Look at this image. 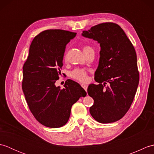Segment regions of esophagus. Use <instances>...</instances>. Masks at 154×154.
I'll return each instance as SVG.
<instances>
[{"mask_svg": "<svg viewBox=\"0 0 154 154\" xmlns=\"http://www.w3.org/2000/svg\"><path fill=\"white\" fill-rule=\"evenodd\" d=\"M81 87H82L83 88V89H84L85 90V91L87 90V87H88L87 85H86V84H81Z\"/></svg>", "mask_w": 154, "mask_h": 154, "instance_id": "1", "label": "esophagus"}]
</instances>
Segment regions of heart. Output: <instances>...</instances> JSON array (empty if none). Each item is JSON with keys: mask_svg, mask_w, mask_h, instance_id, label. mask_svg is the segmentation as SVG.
Returning <instances> with one entry per match:
<instances>
[{"mask_svg": "<svg viewBox=\"0 0 154 154\" xmlns=\"http://www.w3.org/2000/svg\"><path fill=\"white\" fill-rule=\"evenodd\" d=\"M92 48L88 45H85L83 48V50L84 53H85L87 51L92 50ZM70 76L71 78L79 82L85 83L88 81V74L87 72L84 69H75L73 71H72L70 73Z\"/></svg>", "mask_w": 154, "mask_h": 154, "instance_id": "obj_1", "label": "heart"}]
</instances>
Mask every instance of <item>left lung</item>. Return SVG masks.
<instances>
[{"instance_id":"1","label":"left lung","mask_w":154,"mask_h":154,"mask_svg":"<svg viewBox=\"0 0 154 154\" xmlns=\"http://www.w3.org/2000/svg\"><path fill=\"white\" fill-rule=\"evenodd\" d=\"M82 35L97 41L100 46L99 66L94 73L99 84H91L87 89L94 100L90 113L100 123L114 122L129 110L138 86L135 49L115 23L96 25L83 31Z\"/></svg>"}]
</instances>
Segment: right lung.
Listing matches in <instances>:
<instances>
[{"instance_id": "obj_1", "label": "right lung", "mask_w": 154, "mask_h": 154, "mask_svg": "<svg viewBox=\"0 0 154 154\" xmlns=\"http://www.w3.org/2000/svg\"><path fill=\"white\" fill-rule=\"evenodd\" d=\"M77 33L63 30L42 32L32 42L23 66L22 87L35 119L44 126L60 128L69 119L71 106L87 93L68 79L64 88L56 87L66 45Z\"/></svg>"}]
</instances>
